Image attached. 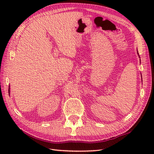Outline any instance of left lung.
<instances>
[{"label": "left lung", "mask_w": 154, "mask_h": 154, "mask_svg": "<svg viewBox=\"0 0 154 154\" xmlns=\"http://www.w3.org/2000/svg\"><path fill=\"white\" fill-rule=\"evenodd\" d=\"M137 53H138V51H137ZM139 57H140V55H139Z\"/></svg>", "instance_id": "8db88e82"}]
</instances>
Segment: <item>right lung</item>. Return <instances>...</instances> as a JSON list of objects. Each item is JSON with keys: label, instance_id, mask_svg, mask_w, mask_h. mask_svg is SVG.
<instances>
[{"label": "right lung", "instance_id": "obj_1", "mask_svg": "<svg viewBox=\"0 0 154 154\" xmlns=\"http://www.w3.org/2000/svg\"><path fill=\"white\" fill-rule=\"evenodd\" d=\"M9 91V93H10V87H9V91Z\"/></svg>", "mask_w": 154, "mask_h": 154}]
</instances>
